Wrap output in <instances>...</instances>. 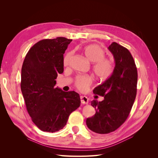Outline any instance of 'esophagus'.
Returning a JSON list of instances; mask_svg holds the SVG:
<instances>
[{"label": "esophagus", "mask_w": 158, "mask_h": 158, "mask_svg": "<svg viewBox=\"0 0 158 158\" xmlns=\"http://www.w3.org/2000/svg\"><path fill=\"white\" fill-rule=\"evenodd\" d=\"M80 99H81V103L82 104H88V98L86 96H80Z\"/></svg>", "instance_id": "34e87169"}]
</instances>
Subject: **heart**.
I'll return each instance as SVG.
<instances>
[{"instance_id": "1", "label": "heart", "mask_w": 158, "mask_h": 158, "mask_svg": "<svg viewBox=\"0 0 158 158\" xmlns=\"http://www.w3.org/2000/svg\"><path fill=\"white\" fill-rule=\"evenodd\" d=\"M83 53L89 61L93 63L92 69L95 77L99 80L107 79L113 73L114 69V61L111 57L105 56V51L98 45H89L83 49ZM72 56L69 52L64 58V64L66 66ZM92 77L89 75H80L75 81V85L79 90L86 91L92 84Z\"/></svg>"}]
</instances>
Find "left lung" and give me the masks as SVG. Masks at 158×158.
<instances>
[{
	"label": "left lung",
	"mask_w": 158,
	"mask_h": 158,
	"mask_svg": "<svg viewBox=\"0 0 158 158\" xmlns=\"http://www.w3.org/2000/svg\"><path fill=\"white\" fill-rule=\"evenodd\" d=\"M108 49L113 55L115 66L109 78L94 88V93L104 99L91 102L96 113L86 119L87 127L98 134L113 132L125 123L137 91V69L130 51L115 42Z\"/></svg>",
	"instance_id": "left-lung-1"
}]
</instances>
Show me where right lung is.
I'll return each mask as SVG.
<instances>
[{"label": "right lung", "mask_w": 158, "mask_h": 158, "mask_svg": "<svg viewBox=\"0 0 158 158\" xmlns=\"http://www.w3.org/2000/svg\"><path fill=\"white\" fill-rule=\"evenodd\" d=\"M73 41L63 37L43 40L27 52L22 67L21 90L33 123L45 132L59 131L80 106V95L56 88L64 71L63 54Z\"/></svg>", "instance_id": "right-lung-1"}]
</instances>
